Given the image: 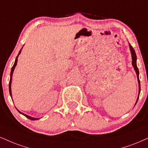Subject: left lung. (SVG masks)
Instances as JSON below:
<instances>
[{
  "label": "left lung",
  "instance_id": "1",
  "mask_svg": "<svg viewBox=\"0 0 148 148\" xmlns=\"http://www.w3.org/2000/svg\"><path fill=\"white\" fill-rule=\"evenodd\" d=\"M130 51H131V54H132V66H134V70L136 71V73L137 75V79H138V96L137 98V100H136V102H137L138 99V97H139V93H140V91H141V86H140V80L139 78H138V74H139V72H138V69L137 68V66H136V53L134 51V49L133 47L131 46L130 44Z\"/></svg>",
  "mask_w": 148,
  "mask_h": 148
}]
</instances>
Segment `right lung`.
Here are the masks:
<instances>
[{"mask_svg":"<svg viewBox=\"0 0 148 148\" xmlns=\"http://www.w3.org/2000/svg\"><path fill=\"white\" fill-rule=\"evenodd\" d=\"M21 50L20 51L19 53H18V54L17 57H16V60H15V62H14V66H12V70H11V73H10V83H9V89H10V95H11V97H12V90H11V83H12V75H13V72H14V69H15L16 66V64H17V62H18V56H19V54L21 53ZM18 112H19L20 113H21L22 114H23L24 116H26L27 118L29 119H31V120H37V119H38L37 118L32 117V116H28V115H27V114H23V113H22L21 112H20V111L18 110Z\"/></svg>","mask_w":148,"mask_h":148,"instance_id":"right-lung-1","label":"right lung"}]
</instances>
